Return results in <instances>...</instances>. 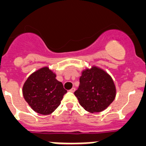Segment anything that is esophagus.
<instances>
[{"label":"esophagus","mask_w":146,"mask_h":146,"mask_svg":"<svg viewBox=\"0 0 146 146\" xmlns=\"http://www.w3.org/2000/svg\"><path fill=\"white\" fill-rule=\"evenodd\" d=\"M75 88H71V90H70V91L71 92H74V91H75Z\"/></svg>","instance_id":"esophagus-1"}]
</instances>
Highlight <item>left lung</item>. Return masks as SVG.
I'll use <instances>...</instances> for the list:
<instances>
[{"label": "left lung", "instance_id": "8db88e82", "mask_svg": "<svg viewBox=\"0 0 146 146\" xmlns=\"http://www.w3.org/2000/svg\"><path fill=\"white\" fill-rule=\"evenodd\" d=\"M74 95L86 111L99 113L107 109L114 101L116 88L108 72L92 66L82 71L79 88L74 92Z\"/></svg>", "mask_w": 146, "mask_h": 146}]
</instances>
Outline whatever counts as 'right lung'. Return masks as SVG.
<instances>
[{"instance_id": "right-lung-1", "label": "right lung", "mask_w": 146, "mask_h": 146, "mask_svg": "<svg viewBox=\"0 0 146 146\" xmlns=\"http://www.w3.org/2000/svg\"><path fill=\"white\" fill-rule=\"evenodd\" d=\"M55 77V72L44 66L33 72L23 85L24 99L37 113L50 115L53 113L67 92L62 82Z\"/></svg>"}]
</instances>
